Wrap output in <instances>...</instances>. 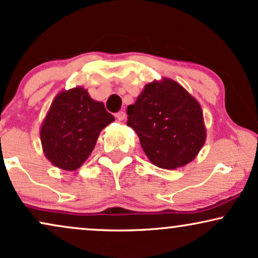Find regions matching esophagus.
<instances>
[{"label": "esophagus", "instance_id": "obj_1", "mask_svg": "<svg viewBox=\"0 0 258 258\" xmlns=\"http://www.w3.org/2000/svg\"><path fill=\"white\" fill-rule=\"evenodd\" d=\"M116 118L119 120V122H122V120L125 119V112H123V111H119V112L116 113Z\"/></svg>", "mask_w": 258, "mask_h": 258}]
</instances>
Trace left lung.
Wrapping results in <instances>:
<instances>
[{
    "label": "left lung",
    "mask_w": 258,
    "mask_h": 258,
    "mask_svg": "<svg viewBox=\"0 0 258 258\" xmlns=\"http://www.w3.org/2000/svg\"><path fill=\"white\" fill-rule=\"evenodd\" d=\"M126 113V125L138 134L149 161L160 168L185 166L206 142L201 105L172 79L146 84Z\"/></svg>",
    "instance_id": "left-lung-1"
}]
</instances>
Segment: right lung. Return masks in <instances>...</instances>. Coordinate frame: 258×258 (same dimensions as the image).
<instances>
[{
  "label": "right lung",
  "instance_id": "1",
  "mask_svg": "<svg viewBox=\"0 0 258 258\" xmlns=\"http://www.w3.org/2000/svg\"><path fill=\"white\" fill-rule=\"evenodd\" d=\"M114 120L101 101L78 86L61 91L40 125L43 153L53 166L75 171L87 160L100 132Z\"/></svg>",
  "mask_w": 258,
  "mask_h": 258
}]
</instances>
